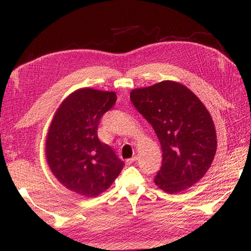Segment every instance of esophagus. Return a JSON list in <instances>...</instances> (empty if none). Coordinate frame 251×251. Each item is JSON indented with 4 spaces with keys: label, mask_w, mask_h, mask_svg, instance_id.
Wrapping results in <instances>:
<instances>
[{
    "label": "esophagus",
    "mask_w": 251,
    "mask_h": 251,
    "mask_svg": "<svg viewBox=\"0 0 251 251\" xmlns=\"http://www.w3.org/2000/svg\"><path fill=\"white\" fill-rule=\"evenodd\" d=\"M136 160H137V156H134V157H131V158L127 159V160H126V163L129 165V164H133L134 161H136Z\"/></svg>",
    "instance_id": "34e87169"
}]
</instances>
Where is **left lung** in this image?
<instances>
[{
	"label": "left lung",
	"mask_w": 251,
	"mask_h": 251,
	"mask_svg": "<svg viewBox=\"0 0 251 251\" xmlns=\"http://www.w3.org/2000/svg\"><path fill=\"white\" fill-rule=\"evenodd\" d=\"M130 100L159 139L163 164L155 184L168 194L196 184L217 148L215 125L198 97L184 85L164 80L131 91Z\"/></svg>",
	"instance_id": "8db88e82"
}]
</instances>
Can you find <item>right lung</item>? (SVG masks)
Masks as SVG:
<instances>
[{
  "label": "right lung",
  "mask_w": 251,
  "mask_h": 251,
  "mask_svg": "<svg viewBox=\"0 0 251 251\" xmlns=\"http://www.w3.org/2000/svg\"><path fill=\"white\" fill-rule=\"evenodd\" d=\"M115 103L114 92L82 88L63 101L50 126L49 166L63 186L80 196L105 192L125 165L97 136L101 117Z\"/></svg>",
  "instance_id": "1"
}]
</instances>
